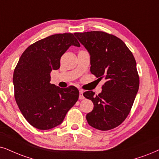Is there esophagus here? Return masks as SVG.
<instances>
[{"instance_id": "34e87169", "label": "esophagus", "mask_w": 159, "mask_h": 159, "mask_svg": "<svg viewBox=\"0 0 159 159\" xmlns=\"http://www.w3.org/2000/svg\"><path fill=\"white\" fill-rule=\"evenodd\" d=\"M84 91L83 90H80L79 91V99L80 100H83L84 99Z\"/></svg>"}]
</instances>
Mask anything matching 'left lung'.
Returning <instances> with one entry per match:
<instances>
[{"instance_id":"1","label":"left lung","mask_w":159,"mask_h":159,"mask_svg":"<svg viewBox=\"0 0 159 159\" xmlns=\"http://www.w3.org/2000/svg\"><path fill=\"white\" fill-rule=\"evenodd\" d=\"M90 55V71L106 80L98 95L87 91L93 110L86 114L90 126L100 130L117 127L131 109L139 86V78L133 54L121 39L103 31L75 33Z\"/></svg>"}]
</instances>
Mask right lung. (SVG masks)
Segmentation results:
<instances>
[{
    "mask_svg": "<svg viewBox=\"0 0 159 159\" xmlns=\"http://www.w3.org/2000/svg\"><path fill=\"white\" fill-rule=\"evenodd\" d=\"M72 45L80 47L73 34L39 40L23 52L14 71L16 102L25 119L37 129L61 124L79 97L75 86L62 89L50 83L51 72L59 69L61 56Z\"/></svg>",
    "mask_w": 159,
    "mask_h": 159,
    "instance_id": "1",
    "label": "right lung"
}]
</instances>
